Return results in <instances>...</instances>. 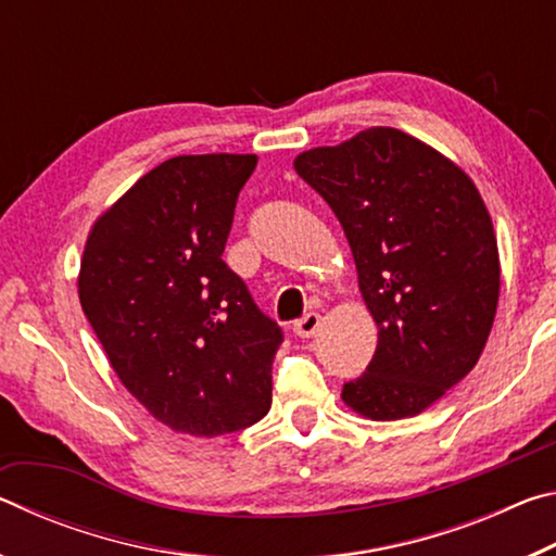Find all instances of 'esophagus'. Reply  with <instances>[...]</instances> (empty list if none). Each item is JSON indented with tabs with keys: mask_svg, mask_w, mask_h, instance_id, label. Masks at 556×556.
Instances as JSON below:
<instances>
[{
	"mask_svg": "<svg viewBox=\"0 0 556 556\" xmlns=\"http://www.w3.org/2000/svg\"><path fill=\"white\" fill-rule=\"evenodd\" d=\"M318 328H321V316L318 314H306L304 318H299V321L294 324V333L299 338H312Z\"/></svg>",
	"mask_w": 556,
	"mask_h": 556,
	"instance_id": "34e87169",
	"label": "esophagus"
}]
</instances>
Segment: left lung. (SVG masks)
Segmentation results:
<instances>
[{"label":"left lung","mask_w":556,"mask_h":556,"mask_svg":"<svg viewBox=\"0 0 556 556\" xmlns=\"http://www.w3.org/2000/svg\"><path fill=\"white\" fill-rule=\"evenodd\" d=\"M331 205L378 324L368 368L343 384L363 417H414L481 357L501 294L491 215L473 181L437 149L392 127L294 159Z\"/></svg>","instance_id":"obj_1"}]
</instances>
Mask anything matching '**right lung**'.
I'll list each match as a JSON object with an SVG mask.
<instances>
[{
	"instance_id": "add662e5",
	"label": "right lung",
	"mask_w": 556,
	"mask_h": 556,
	"mask_svg": "<svg viewBox=\"0 0 556 556\" xmlns=\"http://www.w3.org/2000/svg\"><path fill=\"white\" fill-rule=\"evenodd\" d=\"M255 154L174 156L102 213L80 262V306L122 384L168 429L220 437L271 404L285 341L223 262Z\"/></svg>"
}]
</instances>
